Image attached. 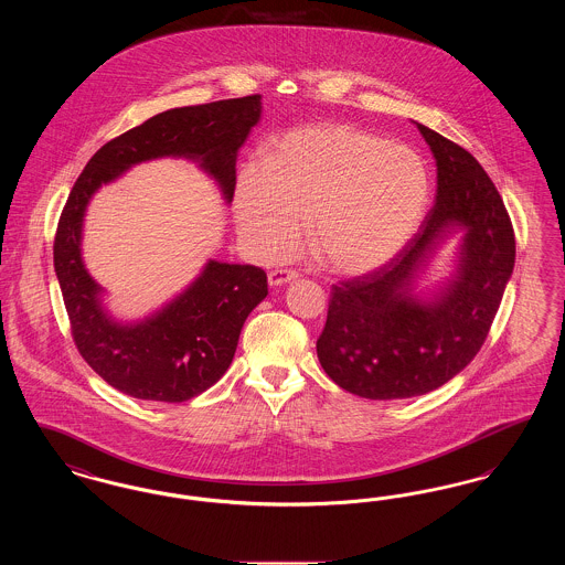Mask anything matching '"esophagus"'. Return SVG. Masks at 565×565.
Instances as JSON below:
<instances>
[{"label":"esophagus","mask_w":565,"mask_h":565,"mask_svg":"<svg viewBox=\"0 0 565 565\" xmlns=\"http://www.w3.org/2000/svg\"><path fill=\"white\" fill-rule=\"evenodd\" d=\"M298 277V273L292 269H275L269 270V284L270 286H284V284H290Z\"/></svg>","instance_id":"1"}]
</instances>
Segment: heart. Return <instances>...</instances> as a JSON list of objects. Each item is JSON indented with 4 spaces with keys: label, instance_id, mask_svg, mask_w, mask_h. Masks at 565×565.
Listing matches in <instances>:
<instances>
[{
    "label": "heart",
    "instance_id": "1",
    "mask_svg": "<svg viewBox=\"0 0 565 565\" xmlns=\"http://www.w3.org/2000/svg\"><path fill=\"white\" fill-rule=\"evenodd\" d=\"M428 203L422 154L350 125H309L275 137L267 164H243L235 184L237 228L256 256L290 254L309 220L311 254L341 275L390 263Z\"/></svg>",
    "mask_w": 565,
    "mask_h": 565
}]
</instances>
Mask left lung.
<instances>
[{"instance_id": "8db88e82", "label": "left lung", "mask_w": 565, "mask_h": 565, "mask_svg": "<svg viewBox=\"0 0 565 565\" xmlns=\"http://www.w3.org/2000/svg\"><path fill=\"white\" fill-rule=\"evenodd\" d=\"M438 167L436 203L417 235L383 267L332 286L318 358L339 387L371 401L422 396L483 348L514 267V231L489 175L456 141L417 125ZM467 228L457 281L436 303L407 295L447 225Z\"/></svg>"}]
</instances>
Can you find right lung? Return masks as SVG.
<instances>
[{
  "mask_svg": "<svg viewBox=\"0 0 565 565\" xmlns=\"http://www.w3.org/2000/svg\"><path fill=\"white\" fill-rule=\"evenodd\" d=\"M260 118V95L167 109L114 137L86 162L54 235V270L86 364L118 392L139 401L186 403L210 390L233 362L249 311L267 296V273L212 260L184 295L161 313L118 326L102 311L97 284L81 258L82 215L90 194L135 162L199 159L226 199L235 192V159Z\"/></svg>",
  "mask_w": 565,
  "mask_h": 565,
  "instance_id": "add662e5",
  "label": "right lung"
}]
</instances>
